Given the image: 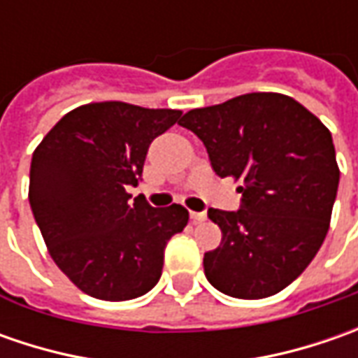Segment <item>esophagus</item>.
I'll return each mask as SVG.
<instances>
[{"label": "esophagus", "instance_id": "1", "mask_svg": "<svg viewBox=\"0 0 358 358\" xmlns=\"http://www.w3.org/2000/svg\"><path fill=\"white\" fill-rule=\"evenodd\" d=\"M205 219H207V215H205V213H197V211H191V221H193L195 225H197V223H203Z\"/></svg>", "mask_w": 358, "mask_h": 358}]
</instances>
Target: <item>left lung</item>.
Here are the masks:
<instances>
[{
	"instance_id": "obj_1",
	"label": "left lung",
	"mask_w": 358,
	"mask_h": 358,
	"mask_svg": "<svg viewBox=\"0 0 358 358\" xmlns=\"http://www.w3.org/2000/svg\"><path fill=\"white\" fill-rule=\"evenodd\" d=\"M199 137L219 177L241 181L239 211L209 209L221 245L203 268L235 299L277 295L321 249L337 197L331 131L282 93H247L187 111L179 121Z\"/></svg>"
}]
</instances>
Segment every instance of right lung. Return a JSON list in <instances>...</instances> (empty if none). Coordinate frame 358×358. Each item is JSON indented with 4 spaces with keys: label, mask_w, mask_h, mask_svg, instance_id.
Here are the masks:
<instances>
[{
    "label": "right lung",
    "mask_w": 358,
    "mask_h": 358,
    "mask_svg": "<svg viewBox=\"0 0 358 358\" xmlns=\"http://www.w3.org/2000/svg\"><path fill=\"white\" fill-rule=\"evenodd\" d=\"M179 109L101 101L65 113L35 147L29 203L48 251L85 295L129 301L157 285L163 251L189 221L173 203L131 201L151 141L181 121Z\"/></svg>",
    "instance_id": "obj_1"
}]
</instances>
